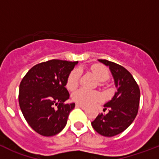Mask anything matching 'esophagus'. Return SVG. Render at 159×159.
Wrapping results in <instances>:
<instances>
[{"mask_svg":"<svg viewBox=\"0 0 159 159\" xmlns=\"http://www.w3.org/2000/svg\"><path fill=\"white\" fill-rule=\"evenodd\" d=\"M76 107H80V108H82V109H86V107L85 106H84V105H82V104H80V103H76Z\"/></svg>","mask_w":159,"mask_h":159,"instance_id":"34e87169","label":"esophagus"}]
</instances>
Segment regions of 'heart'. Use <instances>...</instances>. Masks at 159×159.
<instances>
[{
  "mask_svg": "<svg viewBox=\"0 0 159 159\" xmlns=\"http://www.w3.org/2000/svg\"><path fill=\"white\" fill-rule=\"evenodd\" d=\"M91 70L96 76L97 80L100 82L107 80L110 76V73L107 68L100 64H94L91 67ZM79 81H80V71L76 69L73 70L70 72L69 75L67 77V84H66L67 89L70 91H74L79 86ZM101 98L102 95L99 92L87 89H80L72 95L73 100L84 106H88L95 103L100 100Z\"/></svg>",
  "mask_w": 159,
  "mask_h": 159,
  "instance_id": "heart-1",
  "label": "heart"
}]
</instances>
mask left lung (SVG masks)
I'll list each match as a JSON object with an SVG mask.
<instances>
[{
	"mask_svg": "<svg viewBox=\"0 0 159 159\" xmlns=\"http://www.w3.org/2000/svg\"><path fill=\"white\" fill-rule=\"evenodd\" d=\"M108 66L115 80L117 92L104 104L103 111L92 123V127L102 136L112 137L124 131L133 123L139 111L140 90L134 77L126 68L107 60H99Z\"/></svg>",
	"mask_w": 159,
	"mask_h": 159,
	"instance_id": "obj_1",
	"label": "left lung"
}]
</instances>
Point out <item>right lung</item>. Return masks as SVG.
I'll use <instances>...</instances> for the list:
<instances>
[{
    "mask_svg": "<svg viewBox=\"0 0 159 159\" xmlns=\"http://www.w3.org/2000/svg\"><path fill=\"white\" fill-rule=\"evenodd\" d=\"M77 64V61L48 60L33 66L22 79L19 88L20 107L25 120L38 134L56 135L67 124L75 103H64L69 99L65 86Z\"/></svg>",
    "mask_w": 159,
    "mask_h": 159,
    "instance_id": "add662e5",
    "label": "right lung"
}]
</instances>
